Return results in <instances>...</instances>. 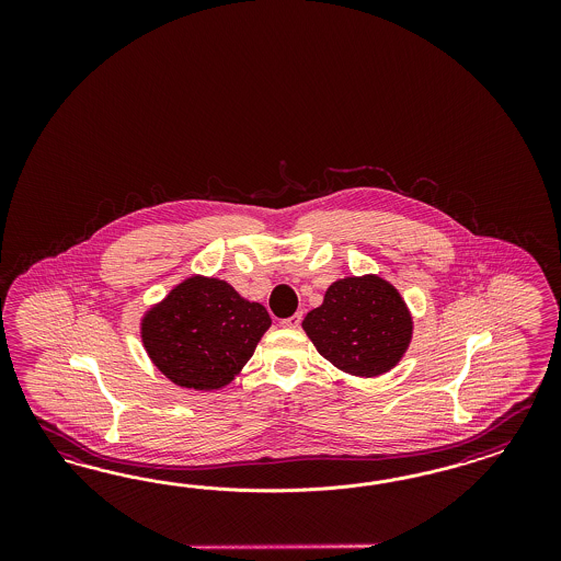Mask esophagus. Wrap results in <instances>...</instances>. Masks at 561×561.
I'll list each match as a JSON object with an SVG mask.
<instances>
[{"mask_svg":"<svg viewBox=\"0 0 561 561\" xmlns=\"http://www.w3.org/2000/svg\"><path fill=\"white\" fill-rule=\"evenodd\" d=\"M302 323V314L300 312H296V314H291L288 319H284V321H279V324L284 327V329H298Z\"/></svg>","mask_w":561,"mask_h":561,"instance_id":"esophagus-1","label":"esophagus"}]
</instances>
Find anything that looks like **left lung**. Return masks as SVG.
I'll return each instance as SVG.
<instances>
[{
  "label": "left lung",
  "instance_id": "obj_1",
  "mask_svg": "<svg viewBox=\"0 0 561 561\" xmlns=\"http://www.w3.org/2000/svg\"><path fill=\"white\" fill-rule=\"evenodd\" d=\"M308 340L335 368L374 378L392 370L413 337V317L391 282L366 273L333 282L302 321Z\"/></svg>",
  "mask_w": 561,
  "mask_h": 561
}]
</instances>
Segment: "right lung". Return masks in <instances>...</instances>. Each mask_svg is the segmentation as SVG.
<instances>
[{
    "label": "right lung",
    "mask_w": 561,
    "mask_h": 561,
    "mask_svg": "<svg viewBox=\"0 0 561 561\" xmlns=\"http://www.w3.org/2000/svg\"><path fill=\"white\" fill-rule=\"evenodd\" d=\"M270 327L265 306L242 298L224 279L191 275L144 312L139 335L170 382L216 391L240 374Z\"/></svg>",
    "instance_id": "right-lung-1"
}]
</instances>
